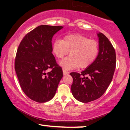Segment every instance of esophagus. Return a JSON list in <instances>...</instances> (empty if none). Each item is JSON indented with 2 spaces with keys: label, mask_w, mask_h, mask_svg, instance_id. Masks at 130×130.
<instances>
[{
  "label": "esophagus",
  "mask_w": 130,
  "mask_h": 130,
  "mask_svg": "<svg viewBox=\"0 0 130 130\" xmlns=\"http://www.w3.org/2000/svg\"><path fill=\"white\" fill-rule=\"evenodd\" d=\"M68 73H68L67 70H65L64 69L63 70V74H64V75H65V74H68Z\"/></svg>",
  "instance_id": "1"
}]
</instances>
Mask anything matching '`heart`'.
Here are the masks:
<instances>
[{
    "mask_svg": "<svg viewBox=\"0 0 130 130\" xmlns=\"http://www.w3.org/2000/svg\"><path fill=\"white\" fill-rule=\"evenodd\" d=\"M98 51L96 41L80 34L67 35L63 40H56L53 44V53L57 59H62L70 52V56L60 62L65 70L87 68L96 59Z\"/></svg>",
    "mask_w": 130,
    "mask_h": 130,
    "instance_id": "heart-1",
    "label": "heart"
}]
</instances>
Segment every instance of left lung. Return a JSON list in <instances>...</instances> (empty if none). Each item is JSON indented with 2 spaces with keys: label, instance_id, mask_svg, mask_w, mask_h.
Wrapping results in <instances>:
<instances>
[{
  "label": "left lung",
  "instance_id": "obj_1",
  "mask_svg": "<svg viewBox=\"0 0 130 130\" xmlns=\"http://www.w3.org/2000/svg\"><path fill=\"white\" fill-rule=\"evenodd\" d=\"M99 51L96 59L81 73L73 72L71 90L77 100L89 103L101 97L112 79L116 65V51L104 34H97Z\"/></svg>",
  "mask_w": 130,
  "mask_h": 130
}]
</instances>
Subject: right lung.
<instances>
[{"label": "right lung", "instance_id": "1", "mask_svg": "<svg viewBox=\"0 0 130 130\" xmlns=\"http://www.w3.org/2000/svg\"><path fill=\"white\" fill-rule=\"evenodd\" d=\"M63 26L41 25L23 38L16 53L14 69L22 90L38 103L51 100L56 94L63 71L52 54V39ZM51 68L52 70L47 73Z\"/></svg>", "mask_w": 130, "mask_h": 130}]
</instances>
